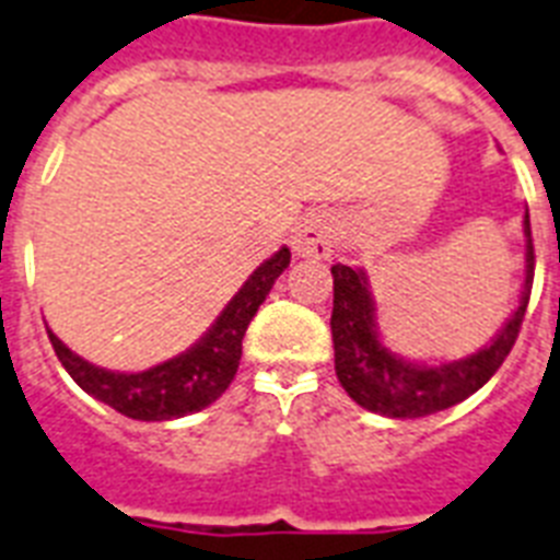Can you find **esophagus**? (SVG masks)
<instances>
[{"label": "esophagus", "mask_w": 560, "mask_h": 560, "mask_svg": "<svg viewBox=\"0 0 560 560\" xmlns=\"http://www.w3.org/2000/svg\"><path fill=\"white\" fill-rule=\"evenodd\" d=\"M338 234H341L338 219L332 213H326V210H315L301 222L292 240V248L301 257H329V252L338 243Z\"/></svg>", "instance_id": "34e87169"}]
</instances>
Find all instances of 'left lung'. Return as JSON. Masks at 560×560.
I'll return each mask as SVG.
<instances>
[{
    "mask_svg": "<svg viewBox=\"0 0 560 560\" xmlns=\"http://www.w3.org/2000/svg\"><path fill=\"white\" fill-rule=\"evenodd\" d=\"M523 225H526V280H523L521 306L514 308V315L486 350L440 366L410 364L405 358L393 355L375 332V303L366 289L364 271L341 262L332 266L335 301L329 324H332L335 373L352 401L393 419H419L459 405L498 373L517 341L523 315L529 306L532 275H535L529 213Z\"/></svg>",
    "mask_w": 560,
    "mask_h": 560,
    "instance_id": "left-lung-1",
    "label": "left lung"
}]
</instances>
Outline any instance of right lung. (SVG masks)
<instances>
[{
    "label": "right lung",
    "mask_w": 560,
    "mask_h": 560,
    "mask_svg": "<svg viewBox=\"0 0 560 560\" xmlns=\"http://www.w3.org/2000/svg\"><path fill=\"white\" fill-rule=\"evenodd\" d=\"M289 262H292L289 248H280L245 280L243 289L222 308V315L205 332L202 341L194 343L182 355L141 370V373L103 370L74 355L51 329H48V338L71 378L103 405L115 407L118 413L141 419V422H167V419L196 413L213 405L228 390V384L234 382L236 366L243 358L245 329Z\"/></svg>",
    "instance_id": "obj_1"
}]
</instances>
